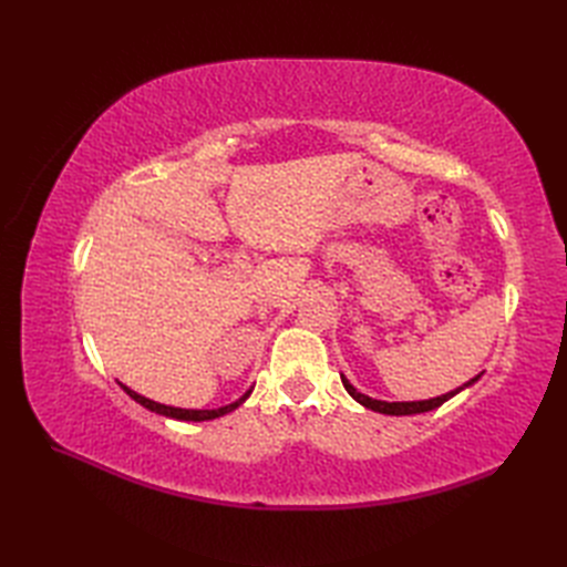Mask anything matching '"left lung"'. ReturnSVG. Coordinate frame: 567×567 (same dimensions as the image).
<instances>
[{"label": "left lung", "mask_w": 567, "mask_h": 567, "mask_svg": "<svg viewBox=\"0 0 567 567\" xmlns=\"http://www.w3.org/2000/svg\"><path fill=\"white\" fill-rule=\"evenodd\" d=\"M477 379H480V373L475 375V379H471L468 383H463L461 388H456V390H452V392H447V394H440V398H433V400H419V402H383V400L369 398V394H362V392H359V390L346 379V375L340 373V381H342V385H346V390L350 392L352 400H357L359 404L371 409V411H379V414H388V416H411V414H423V411H433V409H437L440 404L452 400L454 394H458L461 390L471 388Z\"/></svg>", "instance_id": "left-lung-1"}]
</instances>
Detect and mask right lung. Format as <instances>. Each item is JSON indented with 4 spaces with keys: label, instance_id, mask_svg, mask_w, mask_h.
I'll list each match as a JSON object with an SVG mask.
<instances>
[{
    "label": "right lung",
    "instance_id": "1",
    "mask_svg": "<svg viewBox=\"0 0 567 567\" xmlns=\"http://www.w3.org/2000/svg\"><path fill=\"white\" fill-rule=\"evenodd\" d=\"M117 385L123 388L134 402H140V404L146 406L148 411H156V414H161V416L177 419V421H213V419H219V416L229 414V411L241 406V404L250 398V392H252V388H250V390L244 394V398H238L236 402H231V404H227V406H219V409H179V406H167V404H161V402H153V400L144 398V394L130 390V388L123 385V383H117Z\"/></svg>",
    "mask_w": 567,
    "mask_h": 567
}]
</instances>
